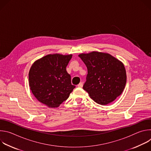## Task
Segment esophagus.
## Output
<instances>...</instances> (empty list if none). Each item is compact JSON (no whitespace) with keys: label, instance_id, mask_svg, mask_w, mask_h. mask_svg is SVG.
<instances>
[{"label":"esophagus","instance_id":"obj_1","mask_svg":"<svg viewBox=\"0 0 151 151\" xmlns=\"http://www.w3.org/2000/svg\"><path fill=\"white\" fill-rule=\"evenodd\" d=\"M78 87L79 88H82L83 87V83L82 82H81L78 85Z\"/></svg>","mask_w":151,"mask_h":151}]
</instances>
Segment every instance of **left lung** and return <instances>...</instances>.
I'll use <instances>...</instances> for the list:
<instances>
[{"mask_svg": "<svg viewBox=\"0 0 151 151\" xmlns=\"http://www.w3.org/2000/svg\"><path fill=\"white\" fill-rule=\"evenodd\" d=\"M88 69L83 89L97 103L106 105L124 91L127 82L124 64L106 52L93 51L78 55Z\"/></svg>", "mask_w": 151, "mask_h": 151, "instance_id": "1", "label": "left lung"}]
</instances>
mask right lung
<instances>
[{
    "label": "right lung",
    "instance_id": "1",
    "mask_svg": "<svg viewBox=\"0 0 151 151\" xmlns=\"http://www.w3.org/2000/svg\"><path fill=\"white\" fill-rule=\"evenodd\" d=\"M72 57V54H48L33 63L29 73V84L39 101L49 107H57L69 97L75 88L66 71Z\"/></svg>",
    "mask_w": 151,
    "mask_h": 151
}]
</instances>
